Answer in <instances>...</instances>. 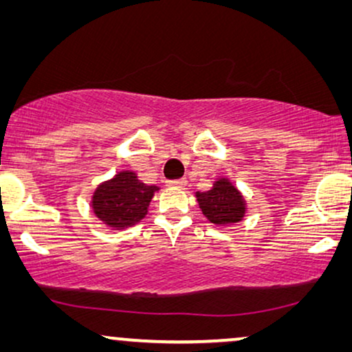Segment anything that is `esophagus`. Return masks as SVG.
Wrapping results in <instances>:
<instances>
[{
  "label": "esophagus",
  "instance_id": "obj_1",
  "mask_svg": "<svg viewBox=\"0 0 352 352\" xmlns=\"http://www.w3.org/2000/svg\"><path fill=\"white\" fill-rule=\"evenodd\" d=\"M187 184L186 177H181V179H175V181H168V186L170 187H184Z\"/></svg>",
  "mask_w": 352,
  "mask_h": 352
}]
</instances>
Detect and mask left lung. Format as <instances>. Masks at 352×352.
Listing matches in <instances>:
<instances>
[{
    "instance_id": "left-lung-1",
    "label": "left lung",
    "mask_w": 352,
    "mask_h": 352,
    "mask_svg": "<svg viewBox=\"0 0 352 352\" xmlns=\"http://www.w3.org/2000/svg\"><path fill=\"white\" fill-rule=\"evenodd\" d=\"M195 195L204 214L216 226L235 224L245 216L247 208L242 194L224 177L216 181L211 190L197 192Z\"/></svg>"
}]
</instances>
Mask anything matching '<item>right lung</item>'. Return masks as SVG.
<instances>
[{"mask_svg":"<svg viewBox=\"0 0 352 352\" xmlns=\"http://www.w3.org/2000/svg\"><path fill=\"white\" fill-rule=\"evenodd\" d=\"M157 190V186H147L139 181L136 173L122 171L96 189L93 211L110 228H129L147 214L148 204Z\"/></svg>","mask_w":352,"mask_h":352,"instance_id":"right-lung-1","label":"right lung"}]
</instances>
